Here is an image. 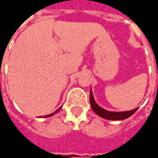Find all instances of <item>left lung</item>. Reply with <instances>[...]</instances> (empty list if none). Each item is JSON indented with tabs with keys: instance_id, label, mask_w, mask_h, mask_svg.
<instances>
[{
	"instance_id": "obj_1",
	"label": "left lung",
	"mask_w": 158,
	"mask_h": 158,
	"mask_svg": "<svg viewBox=\"0 0 158 158\" xmlns=\"http://www.w3.org/2000/svg\"><path fill=\"white\" fill-rule=\"evenodd\" d=\"M89 101H90V106L91 108L98 116H100L102 118H106V119H112V120H122L125 118L130 117L131 115H133L135 112H136L138 108H135L134 110L127 111V112H110V111H106L104 108H102L98 106L94 100L92 91L90 89L89 92Z\"/></svg>"
}]
</instances>
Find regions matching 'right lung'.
Masks as SVG:
<instances>
[{
    "label": "right lung",
    "mask_w": 158,
    "mask_h": 158,
    "mask_svg": "<svg viewBox=\"0 0 158 158\" xmlns=\"http://www.w3.org/2000/svg\"><path fill=\"white\" fill-rule=\"evenodd\" d=\"M60 109H61V107H60V108H59V109H58V110H56V111H55V112H52V113H51V114H49V115H46V116H45V117H50V116H52V115H53V114H54V113H56V112H59V111H60Z\"/></svg>",
    "instance_id": "add662e5"
}]
</instances>
